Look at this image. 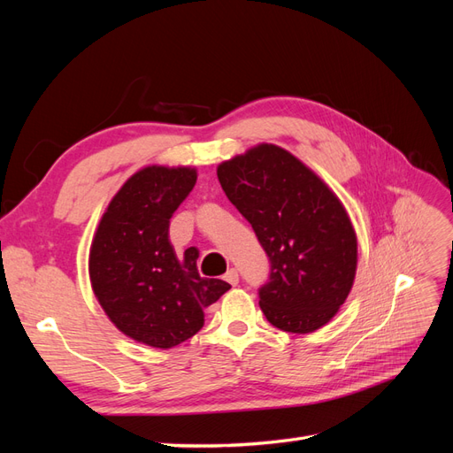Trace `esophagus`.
Segmentation results:
<instances>
[{
  "instance_id": "obj_1",
  "label": "esophagus",
  "mask_w": 453,
  "mask_h": 453,
  "mask_svg": "<svg viewBox=\"0 0 453 453\" xmlns=\"http://www.w3.org/2000/svg\"><path fill=\"white\" fill-rule=\"evenodd\" d=\"M225 281H228L230 285H238V283H240L238 270H236V268H230V270L225 273Z\"/></svg>"
}]
</instances>
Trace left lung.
Here are the masks:
<instances>
[{
    "mask_svg": "<svg viewBox=\"0 0 453 453\" xmlns=\"http://www.w3.org/2000/svg\"><path fill=\"white\" fill-rule=\"evenodd\" d=\"M217 177L270 258L258 289L266 319L285 333L318 331L346 303L357 270L346 208L319 175L272 143L221 162Z\"/></svg>",
    "mask_w": 453,
    "mask_h": 453,
    "instance_id": "1",
    "label": "left lung"
}]
</instances>
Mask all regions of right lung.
Returning a JSON list of instances; mask_svg holds the SVG:
<instances>
[{
	"instance_id": "1",
	"label": "right lung",
	"mask_w": 453,
	"mask_h": 453,
	"mask_svg": "<svg viewBox=\"0 0 453 453\" xmlns=\"http://www.w3.org/2000/svg\"><path fill=\"white\" fill-rule=\"evenodd\" d=\"M196 183L188 166H147L109 202L88 255L92 291L122 334L170 349L203 326V308L230 285L200 278L198 250L177 257L168 230Z\"/></svg>"
}]
</instances>
